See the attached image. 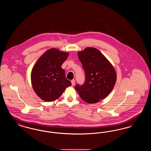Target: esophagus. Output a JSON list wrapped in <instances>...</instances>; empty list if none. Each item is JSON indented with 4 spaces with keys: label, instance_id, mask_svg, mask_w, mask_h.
Wrapping results in <instances>:
<instances>
[{
    "label": "esophagus",
    "instance_id": "esophagus-1",
    "mask_svg": "<svg viewBox=\"0 0 151 151\" xmlns=\"http://www.w3.org/2000/svg\"><path fill=\"white\" fill-rule=\"evenodd\" d=\"M71 83H72V86H74V84H75V79H73L71 80Z\"/></svg>",
    "mask_w": 151,
    "mask_h": 151
}]
</instances>
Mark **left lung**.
<instances>
[{
	"label": "left lung",
	"mask_w": 151,
	"mask_h": 151,
	"mask_svg": "<svg viewBox=\"0 0 151 151\" xmlns=\"http://www.w3.org/2000/svg\"><path fill=\"white\" fill-rule=\"evenodd\" d=\"M78 57L86 78L84 84H77L75 89L87 103L98 102L113 90L116 79L115 70L100 51L93 47L79 52Z\"/></svg>",
	"instance_id": "8db88e82"
}]
</instances>
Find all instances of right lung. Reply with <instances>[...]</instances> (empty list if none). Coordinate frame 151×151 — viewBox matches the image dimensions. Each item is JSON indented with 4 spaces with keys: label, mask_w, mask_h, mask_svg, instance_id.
Listing matches in <instances>:
<instances>
[{
    "label": "right lung",
    "mask_w": 151,
    "mask_h": 151,
    "mask_svg": "<svg viewBox=\"0 0 151 151\" xmlns=\"http://www.w3.org/2000/svg\"><path fill=\"white\" fill-rule=\"evenodd\" d=\"M68 53L51 49L38 59L31 73L32 84L42 100L51 102L58 99L67 86H71L61 67Z\"/></svg>",
    "instance_id": "right-lung-1"
}]
</instances>
